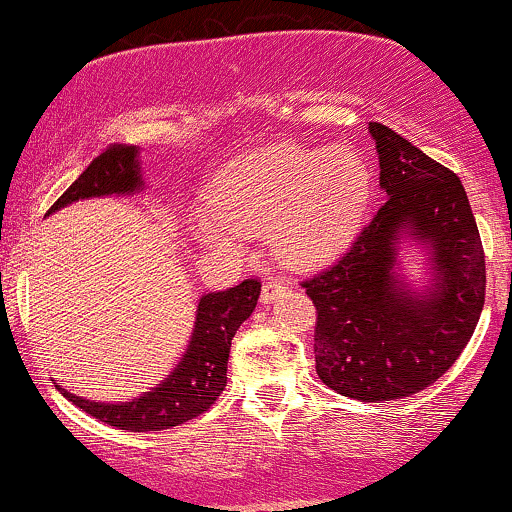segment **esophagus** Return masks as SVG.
<instances>
[{"mask_svg": "<svg viewBox=\"0 0 512 512\" xmlns=\"http://www.w3.org/2000/svg\"><path fill=\"white\" fill-rule=\"evenodd\" d=\"M284 291H286L284 281H279V279L264 281V284H262V296H260L262 303H272V301H276V298H279Z\"/></svg>", "mask_w": 512, "mask_h": 512, "instance_id": "obj_1", "label": "esophagus"}]
</instances>
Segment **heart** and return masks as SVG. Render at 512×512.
I'll list each match as a JSON object with an SVG mask.
<instances>
[{"label":"heart","instance_id":"obj_1","mask_svg":"<svg viewBox=\"0 0 512 512\" xmlns=\"http://www.w3.org/2000/svg\"><path fill=\"white\" fill-rule=\"evenodd\" d=\"M368 170L354 151H308L281 144L223 170L211 192V214L197 221L209 245L267 236L281 260H325L356 231L368 202Z\"/></svg>","mask_w":512,"mask_h":512}]
</instances>
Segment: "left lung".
Masks as SVG:
<instances>
[{
	"label": "left lung",
	"mask_w": 512,
	"mask_h": 512,
	"mask_svg": "<svg viewBox=\"0 0 512 512\" xmlns=\"http://www.w3.org/2000/svg\"><path fill=\"white\" fill-rule=\"evenodd\" d=\"M385 204L349 250L301 281L315 303V368L339 395L390 402L426 390L472 339L486 296V264L467 192L450 168L370 122ZM407 230L432 245L434 280L410 296L394 276Z\"/></svg>",
	"instance_id": "obj_1"
}]
</instances>
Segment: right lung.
<instances>
[{
    "label": "right lung",
    "mask_w": 512,
    "mask_h": 512,
    "mask_svg": "<svg viewBox=\"0 0 512 512\" xmlns=\"http://www.w3.org/2000/svg\"><path fill=\"white\" fill-rule=\"evenodd\" d=\"M137 154V146L110 144L64 190V195L52 204L48 214L67 207L76 199L127 195V192L142 190L144 180L139 175ZM260 289V279H245L233 289L207 293L199 298L195 332L178 368L139 399L125 404H101L76 397L60 385L57 387L69 402L84 409L86 414L122 431H163V428L185 424L204 414L226 387L231 339L255 310Z\"/></svg>",
    "instance_id": "1"
}]
</instances>
